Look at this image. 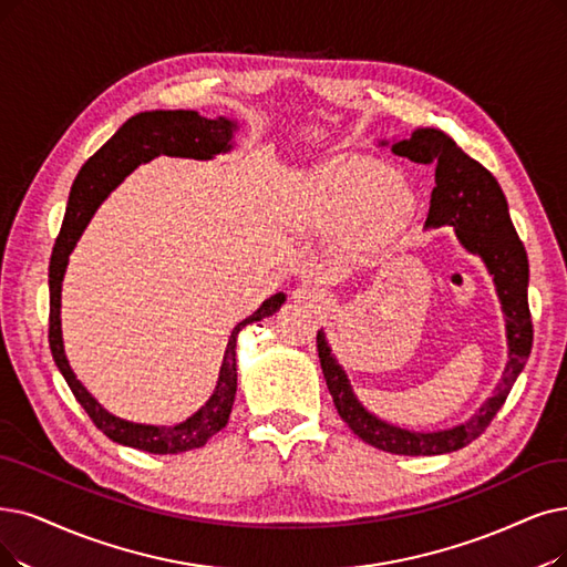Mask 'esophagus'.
Instances as JSON below:
<instances>
[{
	"label": "esophagus",
	"mask_w": 567,
	"mask_h": 567,
	"mask_svg": "<svg viewBox=\"0 0 567 567\" xmlns=\"http://www.w3.org/2000/svg\"><path fill=\"white\" fill-rule=\"evenodd\" d=\"M292 298H296L305 307H311V309H323L330 302L328 292L323 288H319V286H311V284L298 288L296 292H292Z\"/></svg>",
	"instance_id": "34e87169"
}]
</instances>
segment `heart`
<instances>
[{"instance_id":"b5f03b06","label":"heart","mask_w":567,"mask_h":567,"mask_svg":"<svg viewBox=\"0 0 567 567\" xmlns=\"http://www.w3.org/2000/svg\"><path fill=\"white\" fill-rule=\"evenodd\" d=\"M302 207L311 223L321 228L344 225L353 244L370 248L404 228L414 214V193L377 161L344 157L309 178Z\"/></svg>"}]
</instances>
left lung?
Returning a JSON list of instances; mask_svg holds the SVG:
<instances>
[{"instance_id": "left-lung-1", "label": "left lung", "mask_w": 567, "mask_h": 567, "mask_svg": "<svg viewBox=\"0 0 567 567\" xmlns=\"http://www.w3.org/2000/svg\"><path fill=\"white\" fill-rule=\"evenodd\" d=\"M393 153L410 157L412 163L435 167V188L430 195L425 225L430 228L454 225L461 244L470 254L482 256L493 275L497 298L505 311L509 344L503 381L495 395L488 398L470 421L449 430H437V433H414V430H404L372 416L358 402L344 370L330 353L323 332L316 334V349H319L323 377L337 414L362 442L398 456H440L467 446L484 433L497 410L505 404L516 377L530 355L533 319L528 309V256L512 225L501 184L444 132L433 127L416 130L410 140L393 144Z\"/></svg>"}]
</instances>
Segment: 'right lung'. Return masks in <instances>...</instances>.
Instances as JSON below:
<instances>
[{
	"label": "right lung",
	"instance_id": "add662e5",
	"mask_svg": "<svg viewBox=\"0 0 567 567\" xmlns=\"http://www.w3.org/2000/svg\"><path fill=\"white\" fill-rule=\"evenodd\" d=\"M235 123L228 118H205L197 111H144L132 116L113 137L81 167L70 202H66V214L62 220L60 235L53 246L51 269H49V288H51V313H49V344L58 370L62 372L66 386L72 389L74 398L85 410L102 433L118 442L123 446H132L148 454H181V451H190L205 446L209 437H214L218 430L225 427L233 412L235 391H237V334L248 323H256L267 319L284 305V292H277L269 300L260 305V309L237 323L233 330L228 347H225L223 368L218 374L216 391L209 402L202 410L190 416L188 421L178 423L174 427L161 425H142L130 423L118 416L102 410V404L90 395L81 381L74 377L70 362H66L62 349V330H60V292H62V277L66 269V260L74 244L79 241L83 228L87 225L90 216L95 214L100 202L116 188L121 181L151 157L155 155H181V157H197V161H209L216 153L230 151Z\"/></svg>",
	"mask_w": 567,
	"mask_h": 567
}]
</instances>
